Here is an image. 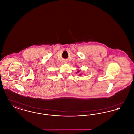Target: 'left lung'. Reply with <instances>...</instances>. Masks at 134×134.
Here are the masks:
<instances>
[{"instance_id":"obj_1","label":"left lung","mask_w":134,"mask_h":134,"mask_svg":"<svg viewBox=\"0 0 134 134\" xmlns=\"http://www.w3.org/2000/svg\"><path fill=\"white\" fill-rule=\"evenodd\" d=\"M79 71H80V70H78V71H77L76 73H79ZM81 74H79V75H80V76H81Z\"/></svg>"}]
</instances>
